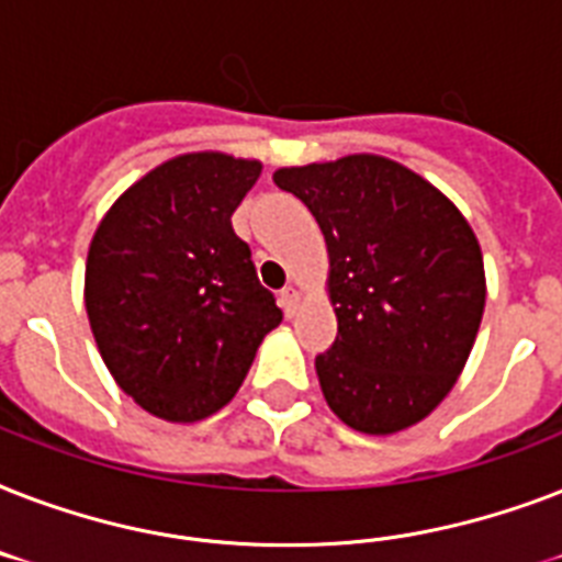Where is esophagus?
<instances>
[{"mask_svg": "<svg viewBox=\"0 0 562 562\" xmlns=\"http://www.w3.org/2000/svg\"><path fill=\"white\" fill-rule=\"evenodd\" d=\"M280 306H282V312H285V317H294V315H297L300 291L294 289V285H289V289H282V291H280Z\"/></svg>", "mask_w": 562, "mask_h": 562, "instance_id": "obj_1", "label": "esophagus"}]
</instances>
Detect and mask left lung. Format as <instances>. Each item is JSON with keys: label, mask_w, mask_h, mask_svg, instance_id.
<instances>
[{"label": "left lung", "mask_w": 562, "mask_h": 562, "mask_svg": "<svg viewBox=\"0 0 562 562\" xmlns=\"http://www.w3.org/2000/svg\"><path fill=\"white\" fill-rule=\"evenodd\" d=\"M321 224L335 344L315 359L335 417L361 435L426 419L458 382L479 335L487 280L470 221L417 171L347 154L273 171Z\"/></svg>", "instance_id": "left-lung-1"}]
</instances>
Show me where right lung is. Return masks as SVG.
I'll list each match as a JSON object with an SVG mask.
<instances>
[{
  "mask_svg": "<svg viewBox=\"0 0 562 562\" xmlns=\"http://www.w3.org/2000/svg\"><path fill=\"white\" fill-rule=\"evenodd\" d=\"M259 175L224 151L171 157L119 194L90 241L92 338L119 387L166 423L224 408L282 321L229 224Z\"/></svg>",
  "mask_w": 562,
  "mask_h": 562,
  "instance_id": "right-lung-1",
  "label": "right lung"
}]
</instances>
